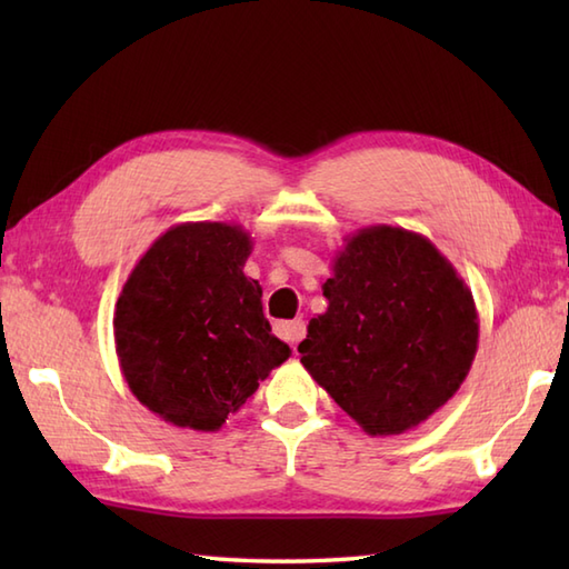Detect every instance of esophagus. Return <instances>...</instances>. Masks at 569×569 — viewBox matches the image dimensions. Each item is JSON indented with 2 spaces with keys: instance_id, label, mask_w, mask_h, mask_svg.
<instances>
[{
  "instance_id": "34e87169",
  "label": "esophagus",
  "mask_w": 569,
  "mask_h": 569,
  "mask_svg": "<svg viewBox=\"0 0 569 569\" xmlns=\"http://www.w3.org/2000/svg\"><path fill=\"white\" fill-rule=\"evenodd\" d=\"M273 332L281 337L283 342H288V345H296L298 340H303V335H306V328H303V322H298V320H283V322H276L273 325Z\"/></svg>"
}]
</instances>
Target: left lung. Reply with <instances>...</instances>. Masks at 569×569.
<instances>
[{
  "label": "left lung",
  "mask_w": 569,
  "mask_h": 569,
  "mask_svg": "<svg viewBox=\"0 0 569 569\" xmlns=\"http://www.w3.org/2000/svg\"><path fill=\"white\" fill-rule=\"evenodd\" d=\"M345 241L322 286L328 310L298 345L300 365L361 430L401 435L467 379L479 342L475 298L418 232L373 224Z\"/></svg>",
  "instance_id": "obj_1"
}]
</instances>
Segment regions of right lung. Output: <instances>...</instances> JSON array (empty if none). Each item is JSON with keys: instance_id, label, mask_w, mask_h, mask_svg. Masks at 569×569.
I'll use <instances>...</instances> for the list:
<instances>
[{"instance_id": "add662e5", "label": "right lung", "mask_w": 569, "mask_h": 569, "mask_svg": "<svg viewBox=\"0 0 569 569\" xmlns=\"http://www.w3.org/2000/svg\"><path fill=\"white\" fill-rule=\"evenodd\" d=\"M251 247L241 224H176L122 286L119 369L139 403L171 426L220 430L291 357L263 318L259 281L244 276Z\"/></svg>"}]
</instances>
